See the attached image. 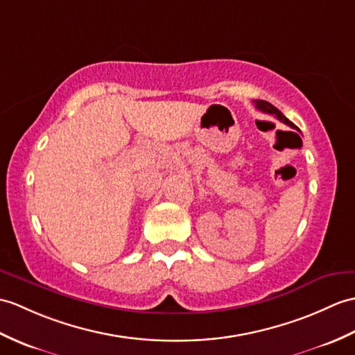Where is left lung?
I'll list each match as a JSON object with an SVG mask.
<instances>
[{
    "mask_svg": "<svg viewBox=\"0 0 355 355\" xmlns=\"http://www.w3.org/2000/svg\"><path fill=\"white\" fill-rule=\"evenodd\" d=\"M255 107H257V109L260 110V112H263V113H269V114H274V116L277 118V119H279L282 122H284L286 125H289V127H292V128H296L295 127V123L293 122H291L289 119H287L284 114L279 112L277 107H274L272 104H269L268 101H255Z\"/></svg>",
    "mask_w": 355,
    "mask_h": 355,
    "instance_id": "left-lung-1",
    "label": "left lung"
}]
</instances>
